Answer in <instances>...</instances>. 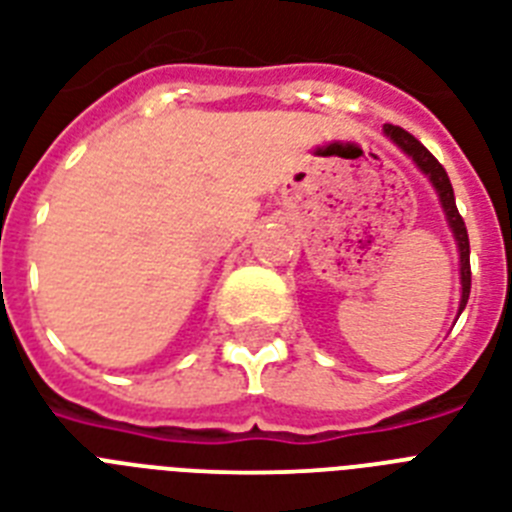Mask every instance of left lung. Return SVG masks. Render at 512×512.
Listing matches in <instances>:
<instances>
[{"instance_id": "obj_1", "label": "left lung", "mask_w": 512, "mask_h": 512, "mask_svg": "<svg viewBox=\"0 0 512 512\" xmlns=\"http://www.w3.org/2000/svg\"><path fill=\"white\" fill-rule=\"evenodd\" d=\"M384 134L389 136V139H392L407 157H413L415 165L429 176L436 194H439V199H442L444 215H447V220H450L452 234H455V242H458V249H460V284H463L460 313H463V307L468 305V294H471V244H468V231H465L463 215L458 213V205H455V191H452L450 176H447V170L442 168V162L436 160L429 149L423 147L421 141L415 139L413 134H407L405 128L386 123Z\"/></svg>"}]
</instances>
